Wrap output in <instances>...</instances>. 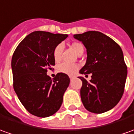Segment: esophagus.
<instances>
[{
  "mask_svg": "<svg viewBox=\"0 0 134 134\" xmlns=\"http://www.w3.org/2000/svg\"><path fill=\"white\" fill-rule=\"evenodd\" d=\"M73 78H74L73 76H70V79H73Z\"/></svg>",
  "mask_w": 134,
  "mask_h": 134,
  "instance_id": "esophagus-1",
  "label": "esophagus"
}]
</instances>
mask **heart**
<instances>
[{"label":"heart","instance_id":"1","mask_svg":"<svg viewBox=\"0 0 134 134\" xmlns=\"http://www.w3.org/2000/svg\"><path fill=\"white\" fill-rule=\"evenodd\" d=\"M71 48H72V50L74 51L78 55L81 52L83 51V46L81 43L78 42H74L71 44ZM61 53H62V46L59 44L57 45L53 53V59L55 60V62H58L61 59ZM79 64H70L67 63H62L58 67V70L60 72H62L64 74L69 75H72L76 73V72L79 70Z\"/></svg>","mask_w":134,"mask_h":134}]
</instances>
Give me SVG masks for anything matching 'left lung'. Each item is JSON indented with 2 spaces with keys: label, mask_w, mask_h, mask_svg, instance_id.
Here are the masks:
<instances>
[{
  "label": "left lung",
  "mask_w": 134,
  "mask_h": 134,
  "mask_svg": "<svg viewBox=\"0 0 134 134\" xmlns=\"http://www.w3.org/2000/svg\"><path fill=\"white\" fill-rule=\"evenodd\" d=\"M86 48L85 65L81 74H92L87 81L83 77L81 101L89 111L101 114L113 109L123 94L127 77V66L120 45L103 33L90 31L75 34Z\"/></svg>",
  "instance_id": "1"
}]
</instances>
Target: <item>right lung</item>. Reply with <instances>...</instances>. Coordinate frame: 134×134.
Listing matches in <instances>:
<instances>
[{
  "mask_svg": "<svg viewBox=\"0 0 134 134\" xmlns=\"http://www.w3.org/2000/svg\"><path fill=\"white\" fill-rule=\"evenodd\" d=\"M67 34L46 31L31 33L18 44L12 59L13 87L25 109L34 116L54 114L63 102L70 84L67 74L59 72L52 80L47 75L55 65L54 48Z\"/></svg>",
  "mask_w": 134,
  "mask_h": 134,
  "instance_id": "right-lung-1",
  "label": "right lung"
}]
</instances>
